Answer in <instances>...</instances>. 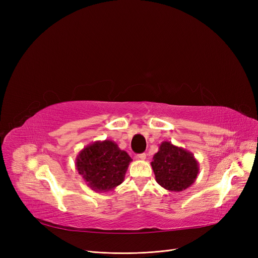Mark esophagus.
Wrapping results in <instances>:
<instances>
[{
    "label": "esophagus",
    "mask_w": 258,
    "mask_h": 258,
    "mask_svg": "<svg viewBox=\"0 0 258 258\" xmlns=\"http://www.w3.org/2000/svg\"><path fill=\"white\" fill-rule=\"evenodd\" d=\"M137 158L138 159H140V160H145V158H146V154H139L138 156H137Z\"/></svg>",
    "instance_id": "esophagus-1"
}]
</instances>
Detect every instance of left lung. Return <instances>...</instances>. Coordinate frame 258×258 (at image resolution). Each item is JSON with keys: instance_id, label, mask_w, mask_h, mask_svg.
<instances>
[{"instance_id": "1", "label": "left lung", "mask_w": 258, "mask_h": 258, "mask_svg": "<svg viewBox=\"0 0 258 258\" xmlns=\"http://www.w3.org/2000/svg\"><path fill=\"white\" fill-rule=\"evenodd\" d=\"M151 165L156 182L169 191L188 188L199 173V163L194 154L168 141L161 142Z\"/></svg>"}]
</instances>
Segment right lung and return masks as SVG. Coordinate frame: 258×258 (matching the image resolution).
Instances as JSON below:
<instances>
[{"mask_svg":"<svg viewBox=\"0 0 258 258\" xmlns=\"http://www.w3.org/2000/svg\"><path fill=\"white\" fill-rule=\"evenodd\" d=\"M130 156L112 140L85 146L76 157V169L92 190L105 192L120 185L126 175Z\"/></svg>","mask_w":258,"mask_h":258,"instance_id":"add662e5","label":"right lung"}]
</instances>
